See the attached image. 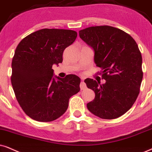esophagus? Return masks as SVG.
I'll return each mask as SVG.
<instances>
[{
  "instance_id": "1",
  "label": "esophagus",
  "mask_w": 152,
  "mask_h": 152,
  "mask_svg": "<svg viewBox=\"0 0 152 152\" xmlns=\"http://www.w3.org/2000/svg\"><path fill=\"white\" fill-rule=\"evenodd\" d=\"M80 90H85L86 88V85L85 83H84L83 80H82V81L80 82Z\"/></svg>"
}]
</instances>
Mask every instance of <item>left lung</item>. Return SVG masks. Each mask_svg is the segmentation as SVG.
Masks as SVG:
<instances>
[{
	"label": "left lung",
	"mask_w": 152,
	"mask_h": 152,
	"mask_svg": "<svg viewBox=\"0 0 152 152\" xmlns=\"http://www.w3.org/2000/svg\"><path fill=\"white\" fill-rule=\"evenodd\" d=\"M79 36L93 49L94 61L106 80L104 84L91 78L84 80L95 93L88 109L103 119L120 117L135 103L142 80V59L137 43L110 26H90L79 31Z\"/></svg>",
	"instance_id": "8db88e82"
}]
</instances>
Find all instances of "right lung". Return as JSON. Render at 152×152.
<instances>
[{"mask_svg": "<svg viewBox=\"0 0 152 152\" xmlns=\"http://www.w3.org/2000/svg\"><path fill=\"white\" fill-rule=\"evenodd\" d=\"M76 37L73 30L43 28L23 38L17 45L11 82L20 107L34 120H56L66 111L70 97L80 91L78 76H54L52 69L62 62L63 52Z\"/></svg>", "mask_w": 152, "mask_h": 152, "instance_id": "right-lung-1", "label": "right lung"}]
</instances>
